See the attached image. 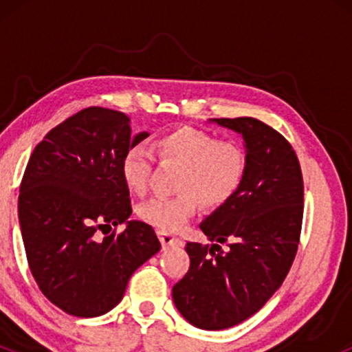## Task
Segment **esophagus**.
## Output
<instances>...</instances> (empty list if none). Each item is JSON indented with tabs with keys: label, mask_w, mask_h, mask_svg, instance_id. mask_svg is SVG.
<instances>
[{
	"label": "esophagus",
	"mask_w": 352,
	"mask_h": 352,
	"mask_svg": "<svg viewBox=\"0 0 352 352\" xmlns=\"http://www.w3.org/2000/svg\"><path fill=\"white\" fill-rule=\"evenodd\" d=\"M159 240H160V243H162L164 248H168V246H182V245H184V241H182L180 238L173 236L167 232H159Z\"/></svg>",
	"instance_id": "34e87169"
}]
</instances>
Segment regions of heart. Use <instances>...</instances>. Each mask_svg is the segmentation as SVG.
I'll return each instance as SVG.
<instances>
[{
  "instance_id": "obj_1",
  "label": "heart",
  "mask_w": 352,
  "mask_h": 352,
  "mask_svg": "<svg viewBox=\"0 0 352 352\" xmlns=\"http://www.w3.org/2000/svg\"><path fill=\"white\" fill-rule=\"evenodd\" d=\"M157 155L180 165L173 197H152L139 207V217L160 232H177L195 213L197 204L218 208L228 204L248 170L245 147L218 140L195 127H179L159 137ZM153 165V152L142 144L129 147L120 160V175L132 192H144Z\"/></svg>"
}]
</instances>
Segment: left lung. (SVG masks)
Wrapping results in <instances>:
<instances>
[{
  "label": "left lung",
  "instance_id": "obj_1",
  "mask_svg": "<svg viewBox=\"0 0 352 352\" xmlns=\"http://www.w3.org/2000/svg\"><path fill=\"white\" fill-rule=\"evenodd\" d=\"M213 120L243 137L248 170L236 195L200 223L215 243L185 246L190 268L172 296L193 326L220 331L253 316L285 281L300 245L305 185L280 132L253 117Z\"/></svg>",
  "mask_w": 352,
  "mask_h": 352
}]
</instances>
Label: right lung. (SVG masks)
Listing matches in <instances>:
<instances>
[{
    "label": "right lung",
    "mask_w": 352,
    "mask_h": 352,
    "mask_svg": "<svg viewBox=\"0 0 352 352\" xmlns=\"http://www.w3.org/2000/svg\"><path fill=\"white\" fill-rule=\"evenodd\" d=\"M129 122L104 107L71 116L36 145L19 187L28 265L44 296L72 316L111 311L132 273L160 250L151 225L125 221L132 207L120 160L148 135L132 137ZM120 223L124 232L98 240V231Z\"/></svg>",
    "instance_id": "right-lung-1"
}]
</instances>
